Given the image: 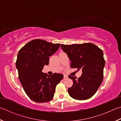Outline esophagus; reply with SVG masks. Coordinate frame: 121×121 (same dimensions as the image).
<instances>
[{
  "label": "esophagus",
  "mask_w": 121,
  "mask_h": 121,
  "mask_svg": "<svg viewBox=\"0 0 121 121\" xmlns=\"http://www.w3.org/2000/svg\"><path fill=\"white\" fill-rule=\"evenodd\" d=\"M68 78V76L65 75H64V77H63V79H66Z\"/></svg>",
  "instance_id": "obj_1"
}]
</instances>
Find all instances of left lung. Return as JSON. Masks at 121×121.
<instances>
[{"label": "left lung", "mask_w": 121, "mask_h": 121, "mask_svg": "<svg viewBox=\"0 0 121 121\" xmlns=\"http://www.w3.org/2000/svg\"><path fill=\"white\" fill-rule=\"evenodd\" d=\"M71 61V68L81 69L82 74L77 78L69 75L73 85L68 90L71 97L76 100L89 99L96 93L104 78L105 61L101 49L92 43L61 45Z\"/></svg>", "instance_id": "8db88e82"}]
</instances>
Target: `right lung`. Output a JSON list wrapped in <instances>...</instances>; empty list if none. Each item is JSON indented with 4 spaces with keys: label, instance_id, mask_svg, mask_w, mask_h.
<instances>
[{
    "label": "right lung",
    "instance_id": "add662e5",
    "mask_svg": "<svg viewBox=\"0 0 121 121\" xmlns=\"http://www.w3.org/2000/svg\"><path fill=\"white\" fill-rule=\"evenodd\" d=\"M60 44L34 39L26 44L17 54L16 67L23 89L30 99L38 103L51 101L56 85L63 78L61 73L48 75L42 72L49 64V56L56 53Z\"/></svg>",
    "mask_w": 121,
    "mask_h": 121
}]
</instances>
